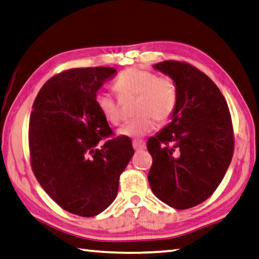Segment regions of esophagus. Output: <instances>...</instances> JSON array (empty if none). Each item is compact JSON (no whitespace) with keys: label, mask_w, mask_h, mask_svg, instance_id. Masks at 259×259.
Segmentation results:
<instances>
[{"label":"esophagus","mask_w":259,"mask_h":259,"mask_svg":"<svg viewBox=\"0 0 259 259\" xmlns=\"http://www.w3.org/2000/svg\"><path fill=\"white\" fill-rule=\"evenodd\" d=\"M133 146H134V148L136 150H143V149L146 148V143L144 142V140H138L137 139V140H134Z\"/></svg>","instance_id":"esophagus-1"}]
</instances>
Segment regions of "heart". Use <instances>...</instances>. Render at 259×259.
<instances>
[{
	"label": "heart",
	"instance_id": "obj_1",
	"mask_svg": "<svg viewBox=\"0 0 259 259\" xmlns=\"http://www.w3.org/2000/svg\"><path fill=\"white\" fill-rule=\"evenodd\" d=\"M113 89L120 101L135 98L133 119L119 130L125 137H143L157 124H166L175 116L179 104V88L168 76H158L149 70L129 68L115 79ZM96 106L103 117L112 125H119L122 115L120 102L110 94L98 93Z\"/></svg>",
	"mask_w": 259,
	"mask_h": 259
}]
</instances>
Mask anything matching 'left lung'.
<instances>
[{"label":"left lung","instance_id":"8db88e82","mask_svg":"<svg viewBox=\"0 0 259 259\" xmlns=\"http://www.w3.org/2000/svg\"><path fill=\"white\" fill-rule=\"evenodd\" d=\"M154 68L177 82L179 104L171 123L147 142L148 182L163 203L191 208L213 195L231 163V114L219 87L194 65L167 60Z\"/></svg>","mask_w":259,"mask_h":259}]
</instances>
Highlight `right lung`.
<instances>
[{
    "instance_id": "obj_1",
    "label": "right lung",
    "mask_w": 259,
    "mask_h": 259,
    "mask_svg": "<svg viewBox=\"0 0 259 259\" xmlns=\"http://www.w3.org/2000/svg\"><path fill=\"white\" fill-rule=\"evenodd\" d=\"M115 73L96 67L55 74L40 88L30 113L28 143L37 181L61 208L83 218L113 203L135 153L131 139L114 137L96 106L97 91Z\"/></svg>"
}]
</instances>
